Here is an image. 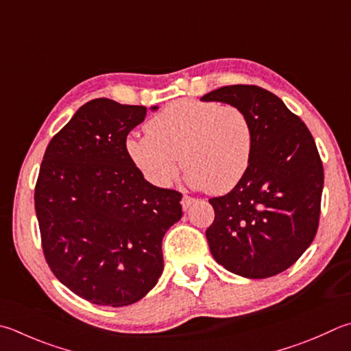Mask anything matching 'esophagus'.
I'll use <instances>...</instances> for the list:
<instances>
[{
  "label": "esophagus",
  "mask_w": 351,
  "mask_h": 351,
  "mask_svg": "<svg viewBox=\"0 0 351 351\" xmlns=\"http://www.w3.org/2000/svg\"><path fill=\"white\" fill-rule=\"evenodd\" d=\"M195 200H194V198L193 197H189V195H183V198H182V208L184 209V210H186L189 206H191V204H193Z\"/></svg>",
  "instance_id": "obj_1"
}]
</instances>
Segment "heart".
I'll return each mask as SVG.
<instances>
[{"label":"heart","instance_id":"1","mask_svg":"<svg viewBox=\"0 0 351 351\" xmlns=\"http://www.w3.org/2000/svg\"><path fill=\"white\" fill-rule=\"evenodd\" d=\"M145 130L127 137L125 151L156 186H169L182 162L189 186L213 194L232 191L247 173L254 130L235 105L182 99L151 117Z\"/></svg>","mask_w":351,"mask_h":351}]
</instances>
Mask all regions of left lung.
Wrapping results in <instances>:
<instances>
[{
    "instance_id": "1",
    "label": "left lung",
    "mask_w": 351,
    "mask_h": 351,
    "mask_svg": "<svg viewBox=\"0 0 351 351\" xmlns=\"http://www.w3.org/2000/svg\"><path fill=\"white\" fill-rule=\"evenodd\" d=\"M241 108L254 130L247 173L226 195L210 198L206 230L218 264L250 280L289 269L318 230L324 169L301 119L278 96L256 85H228L200 97Z\"/></svg>"
}]
</instances>
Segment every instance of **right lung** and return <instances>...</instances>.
I'll list each match as a JSON object with an SVG mask.
<instances>
[{
    "label": "right lung",
    "mask_w": 351,
    "mask_h": 351,
    "mask_svg": "<svg viewBox=\"0 0 351 351\" xmlns=\"http://www.w3.org/2000/svg\"><path fill=\"white\" fill-rule=\"evenodd\" d=\"M147 111L93 99L51 138L39 169L45 260L65 287L97 306H130L156 286L163 235L183 214L182 194L145 180L125 151Z\"/></svg>",
    "instance_id": "add662e5"
}]
</instances>
